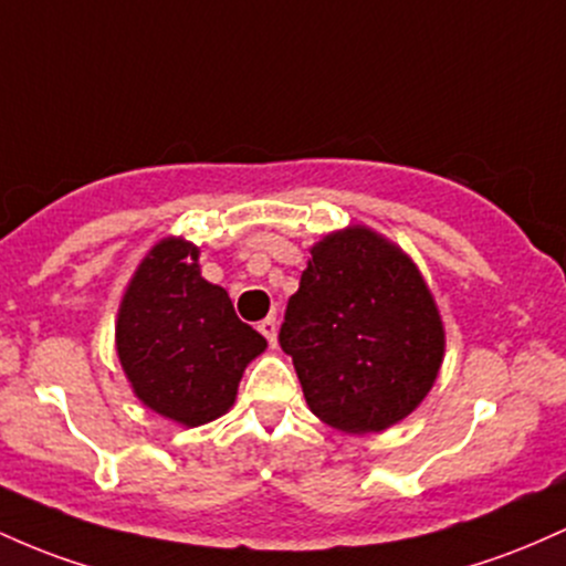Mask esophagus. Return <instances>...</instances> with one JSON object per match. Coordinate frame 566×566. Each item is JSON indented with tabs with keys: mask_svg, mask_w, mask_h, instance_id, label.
Here are the masks:
<instances>
[{
	"mask_svg": "<svg viewBox=\"0 0 566 566\" xmlns=\"http://www.w3.org/2000/svg\"><path fill=\"white\" fill-rule=\"evenodd\" d=\"M259 332L264 334V339L270 342V345H275V339H277V321H275V317H264V321L259 323Z\"/></svg>",
	"mask_w": 566,
	"mask_h": 566,
	"instance_id": "1",
	"label": "esophagus"
}]
</instances>
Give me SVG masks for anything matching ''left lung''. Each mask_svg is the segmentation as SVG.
I'll use <instances>...</instances> for the list:
<instances>
[{"mask_svg": "<svg viewBox=\"0 0 566 566\" xmlns=\"http://www.w3.org/2000/svg\"><path fill=\"white\" fill-rule=\"evenodd\" d=\"M277 342L313 415L345 433H377L428 396L443 326L411 259L364 227L313 245Z\"/></svg>", "mask_w": 566, "mask_h": 566, "instance_id": "obj_1", "label": "left lung"}]
</instances>
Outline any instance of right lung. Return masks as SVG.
Instances as JSON below:
<instances>
[{"label": "right lung", "mask_w": 566, "mask_h": 566, "mask_svg": "<svg viewBox=\"0 0 566 566\" xmlns=\"http://www.w3.org/2000/svg\"><path fill=\"white\" fill-rule=\"evenodd\" d=\"M264 347L227 291L200 275L198 249L184 240L149 251L119 307L117 353L133 390L189 428L230 409L243 368Z\"/></svg>", "instance_id": "right-lung-1"}]
</instances>
